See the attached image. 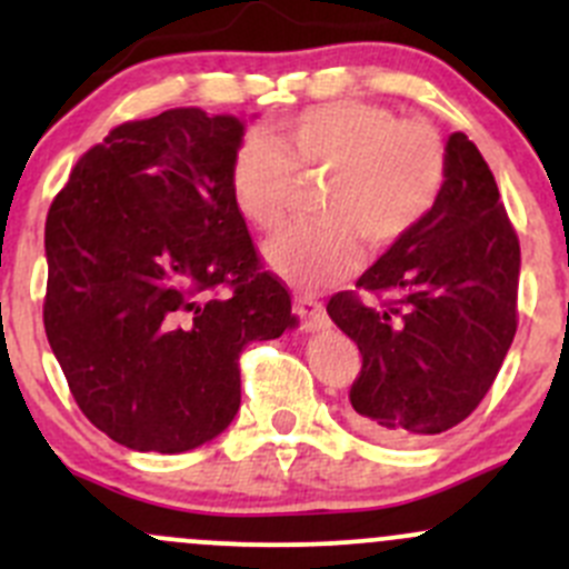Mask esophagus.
Instances as JSON below:
<instances>
[{
    "instance_id": "esophagus-1",
    "label": "esophagus",
    "mask_w": 569,
    "mask_h": 569,
    "mask_svg": "<svg viewBox=\"0 0 569 569\" xmlns=\"http://www.w3.org/2000/svg\"><path fill=\"white\" fill-rule=\"evenodd\" d=\"M295 313L300 317V328L306 330V333H313V330L328 328V313H325V306L319 300H313L311 295L297 297Z\"/></svg>"
}]
</instances>
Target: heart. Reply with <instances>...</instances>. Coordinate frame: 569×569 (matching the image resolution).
<instances>
[{"label":"heart","mask_w":569,"mask_h":569,"mask_svg":"<svg viewBox=\"0 0 569 569\" xmlns=\"http://www.w3.org/2000/svg\"><path fill=\"white\" fill-rule=\"evenodd\" d=\"M325 174L319 213L267 241L269 269L291 286L319 289L358 267V239L386 250L419 228L448 180V150L428 121L400 119L367 99H333L247 138L230 161V194L258 230L289 211L295 178Z\"/></svg>","instance_id":"heart-1"}]
</instances>
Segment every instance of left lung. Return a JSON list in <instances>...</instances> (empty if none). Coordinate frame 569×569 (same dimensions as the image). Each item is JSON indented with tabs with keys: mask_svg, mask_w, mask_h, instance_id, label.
<instances>
[{
	"mask_svg": "<svg viewBox=\"0 0 569 569\" xmlns=\"http://www.w3.org/2000/svg\"><path fill=\"white\" fill-rule=\"evenodd\" d=\"M517 283L520 239L492 169L465 132H453L433 211L358 278V291L328 302L361 352L347 419L391 445L465 422L515 341Z\"/></svg>",
	"mask_w": 569,
	"mask_h": 569,
	"instance_id": "8db88e82",
	"label": "left lung"
}]
</instances>
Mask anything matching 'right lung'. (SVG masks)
Segmentation results:
<instances>
[{
    "label": "right lung",
    "instance_id": "right-lung-1",
    "mask_svg": "<svg viewBox=\"0 0 569 569\" xmlns=\"http://www.w3.org/2000/svg\"><path fill=\"white\" fill-rule=\"evenodd\" d=\"M236 116L124 121L47 217L43 328L80 411L141 453H186L233 422L239 356L295 325L230 194Z\"/></svg>",
    "mask_w": 569,
    "mask_h": 569
}]
</instances>
